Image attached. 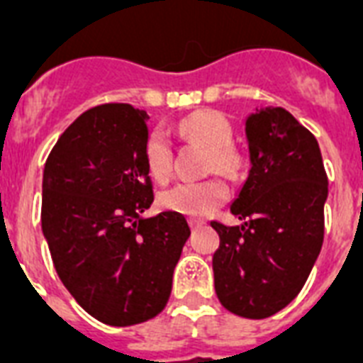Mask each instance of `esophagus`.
Wrapping results in <instances>:
<instances>
[{
	"instance_id": "34e87169",
	"label": "esophagus",
	"mask_w": 363,
	"mask_h": 363,
	"mask_svg": "<svg viewBox=\"0 0 363 363\" xmlns=\"http://www.w3.org/2000/svg\"><path fill=\"white\" fill-rule=\"evenodd\" d=\"M203 226H205L203 220H198V218H192V220H190V228H192V230H199V228H203Z\"/></svg>"
}]
</instances>
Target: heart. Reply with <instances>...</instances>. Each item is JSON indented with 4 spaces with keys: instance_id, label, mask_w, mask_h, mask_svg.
Wrapping results in <instances>:
<instances>
[{
    "instance_id": "1",
    "label": "heart",
    "mask_w": 363,
    "mask_h": 363,
    "mask_svg": "<svg viewBox=\"0 0 363 363\" xmlns=\"http://www.w3.org/2000/svg\"><path fill=\"white\" fill-rule=\"evenodd\" d=\"M181 135L188 141L201 145L209 150L207 169L218 171L222 175H235L241 167V156L232 147L233 130L230 122L216 111H196L179 124ZM147 169L154 181L165 182L171 175V152L169 141L164 133L154 131L148 137L145 148ZM228 199V186L218 179H209L203 182H181L162 194L160 203L165 209L175 211L186 216H205L222 205Z\"/></svg>"
}]
</instances>
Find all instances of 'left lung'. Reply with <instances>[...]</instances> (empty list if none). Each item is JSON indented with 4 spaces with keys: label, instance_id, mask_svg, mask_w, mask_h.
<instances>
[{
    "label": "left lung",
    "instance_id": "left-lung-1",
    "mask_svg": "<svg viewBox=\"0 0 363 363\" xmlns=\"http://www.w3.org/2000/svg\"><path fill=\"white\" fill-rule=\"evenodd\" d=\"M250 171L230 211L241 226L213 220L216 296L245 318H267L303 288L324 241L328 177L315 135L282 107L247 118Z\"/></svg>",
    "mask_w": 363,
    "mask_h": 363
}]
</instances>
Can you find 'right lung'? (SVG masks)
Returning a JSON list of instances; mask_svg holds the SVG:
<instances>
[{"mask_svg": "<svg viewBox=\"0 0 363 363\" xmlns=\"http://www.w3.org/2000/svg\"><path fill=\"white\" fill-rule=\"evenodd\" d=\"M148 115L128 104L82 113L60 135L43 171L41 226L60 281L88 315L133 326L162 313L190 238L186 218H152L145 162Z\"/></svg>", "mask_w": 363, "mask_h": 363, "instance_id": "right-lung-1", "label": "right lung"}]
</instances>
